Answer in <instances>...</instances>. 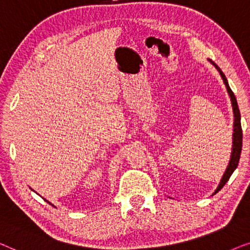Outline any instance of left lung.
<instances>
[{
	"instance_id": "obj_1",
	"label": "left lung",
	"mask_w": 250,
	"mask_h": 250,
	"mask_svg": "<svg viewBox=\"0 0 250 250\" xmlns=\"http://www.w3.org/2000/svg\"><path fill=\"white\" fill-rule=\"evenodd\" d=\"M209 62H211L212 65L215 66V68L217 69L219 72V74H221L222 79H223V82H224V84L226 86V90H228V94L229 96V98H231V103H232V108H233V115H234V122H233V135H232V152H231V158H229V165H228V168H226V170L224 172V175H223V177L221 179V182H219V184L217 186V188L215 189V193H217L219 189H221L223 186L226 184V182L229 181V178L231 177V175L233 174V171L237 169L238 167V164H239V160H240V154H241V147H242V129H241V116H240V111H239V107H238V103H237V99H235V96L233 92H232L231 88H229V82H228V79L225 78L224 73L222 72V69L218 67L217 65L215 64L214 62H211L210 59H209ZM214 193V194H215Z\"/></svg>"
}]
</instances>
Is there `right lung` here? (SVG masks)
<instances>
[{
	"instance_id": "1",
	"label": "right lung",
	"mask_w": 250,
	"mask_h": 250,
	"mask_svg": "<svg viewBox=\"0 0 250 250\" xmlns=\"http://www.w3.org/2000/svg\"><path fill=\"white\" fill-rule=\"evenodd\" d=\"M32 191H34V189H32ZM44 200H45V199H44ZM45 201H46V202H48V204H50V202H49L48 200H45ZM50 205H52V204H50ZM52 206H53V205H52Z\"/></svg>"
}]
</instances>
